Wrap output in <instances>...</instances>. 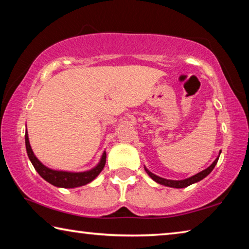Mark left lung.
<instances>
[{"instance_id": "obj_1", "label": "left lung", "mask_w": 249, "mask_h": 249, "mask_svg": "<svg viewBox=\"0 0 249 249\" xmlns=\"http://www.w3.org/2000/svg\"><path fill=\"white\" fill-rule=\"evenodd\" d=\"M220 155H221V150H220V154H218V156H217V158L214 160L213 163L210 167H208L204 170H202L201 172H199V174H196L195 176L190 177V178H187V179H183V180H169V179L161 178V177H158V176L154 175L153 172H150L146 167H144V168H145V171L147 172V174H148L150 178L153 179L154 181H156L157 183L166 185V187L180 189V188L189 187V185H191V184L196 183V182H199V181H201L202 179H204L206 176H209L211 174V171L214 169V167H215V165L217 163V160H218V158H220Z\"/></svg>"}]
</instances>
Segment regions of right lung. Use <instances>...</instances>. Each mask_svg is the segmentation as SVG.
Here are the masks:
<instances>
[{
    "mask_svg": "<svg viewBox=\"0 0 249 249\" xmlns=\"http://www.w3.org/2000/svg\"><path fill=\"white\" fill-rule=\"evenodd\" d=\"M25 145H26V151L28 155V158L33 163L35 170L38 172L41 178L45 179L50 184L54 185L58 188H77L81 187V185L90 183L91 181H93L96 177L100 175V172L103 170L107 162V153H103L102 157H101L100 162L94 168L82 172H70V171H62V170H53L50 168L46 167L44 163H41L38 158L36 157L35 154L33 153V149L29 144L28 140V133L26 129L25 133Z\"/></svg>",
    "mask_w": 249,
    "mask_h": 249,
    "instance_id": "obj_1",
    "label": "right lung"
}]
</instances>
